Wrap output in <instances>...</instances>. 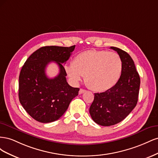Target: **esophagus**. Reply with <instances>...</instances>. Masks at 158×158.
<instances>
[{
  "mask_svg": "<svg viewBox=\"0 0 158 158\" xmlns=\"http://www.w3.org/2000/svg\"><path fill=\"white\" fill-rule=\"evenodd\" d=\"M86 92V90H85V89H80V90H79V94H82L83 93H84V92Z\"/></svg>",
  "mask_w": 158,
  "mask_h": 158,
  "instance_id": "obj_1",
  "label": "esophagus"
}]
</instances>
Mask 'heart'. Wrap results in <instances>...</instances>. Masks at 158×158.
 Returning a JSON list of instances; mask_svg holds the SVG:
<instances>
[{"label":"heart","instance_id":"heart-1","mask_svg":"<svg viewBox=\"0 0 158 158\" xmlns=\"http://www.w3.org/2000/svg\"><path fill=\"white\" fill-rule=\"evenodd\" d=\"M122 61L117 53L98 50L80 52L73 59V65L66 66L69 77L79 82L85 76L88 87L95 92H103L113 88L120 78Z\"/></svg>","mask_w":158,"mask_h":158}]
</instances>
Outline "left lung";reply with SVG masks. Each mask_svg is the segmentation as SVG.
I'll use <instances>...</instances> for the list:
<instances>
[{
  "label": "left lung",
  "instance_id": "obj_1",
  "mask_svg": "<svg viewBox=\"0 0 158 158\" xmlns=\"http://www.w3.org/2000/svg\"><path fill=\"white\" fill-rule=\"evenodd\" d=\"M122 61V71L117 84L102 93H95L89 107L93 121L102 126L114 125L125 119L136 106L140 78L135 63L127 52L111 47Z\"/></svg>",
  "mask_w": 158,
  "mask_h": 158
}]
</instances>
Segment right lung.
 <instances>
[{
    "label": "right lung",
    "instance_id": "add662e5",
    "mask_svg": "<svg viewBox=\"0 0 158 158\" xmlns=\"http://www.w3.org/2000/svg\"><path fill=\"white\" fill-rule=\"evenodd\" d=\"M74 49L75 45L41 47L22 66L19 76V100L37 121L47 123L58 120L78 95L80 89L70 86L66 82V73L62 64L69 60ZM52 61L58 64L60 73L55 78L49 79L45 69Z\"/></svg>",
    "mask_w": 158,
    "mask_h": 158
}]
</instances>
